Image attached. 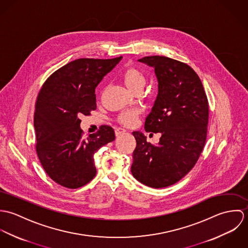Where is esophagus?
<instances>
[{"mask_svg": "<svg viewBox=\"0 0 248 248\" xmlns=\"http://www.w3.org/2000/svg\"><path fill=\"white\" fill-rule=\"evenodd\" d=\"M125 133H126V130L123 129V128L118 127V128L115 129V135H116V137H119V136H121L122 134H125Z\"/></svg>", "mask_w": 248, "mask_h": 248, "instance_id": "obj_1", "label": "esophagus"}]
</instances>
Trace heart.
<instances>
[{"label": "heart", "instance_id": "obj_1", "mask_svg": "<svg viewBox=\"0 0 248 248\" xmlns=\"http://www.w3.org/2000/svg\"><path fill=\"white\" fill-rule=\"evenodd\" d=\"M121 79L126 87L132 91L133 93H137L139 92H142L145 85H146V76L141 70L137 67H129L127 68L121 75ZM139 110L137 109H128L122 111L118 115V122L123 125L130 126L133 125L139 117Z\"/></svg>", "mask_w": 248, "mask_h": 248}]
</instances>
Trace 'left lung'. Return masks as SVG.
Listing matches in <instances>:
<instances>
[{
	"mask_svg": "<svg viewBox=\"0 0 248 248\" xmlns=\"http://www.w3.org/2000/svg\"><path fill=\"white\" fill-rule=\"evenodd\" d=\"M155 69L158 93L146 117L145 131L160 133L157 145L134 132L137 147L131 172L152 188L175 184L197 163L206 141L209 107L202 83L185 63L165 56L139 60Z\"/></svg>",
	"mask_w": 248,
	"mask_h": 248,
	"instance_id": "left-lung-1",
	"label": "left lung"
}]
</instances>
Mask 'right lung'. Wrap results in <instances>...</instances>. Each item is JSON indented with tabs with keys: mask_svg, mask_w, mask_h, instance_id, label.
<instances>
[{
	"mask_svg": "<svg viewBox=\"0 0 248 248\" xmlns=\"http://www.w3.org/2000/svg\"><path fill=\"white\" fill-rule=\"evenodd\" d=\"M121 59L74 60L53 72L38 94L37 155L48 177L66 188L82 187L95 177L94 154L115 139L107 125L83 139L79 117L96 109L95 88Z\"/></svg>",
	"mask_w": 248,
	"mask_h": 248,
	"instance_id": "obj_1",
	"label": "right lung"
}]
</instances>
